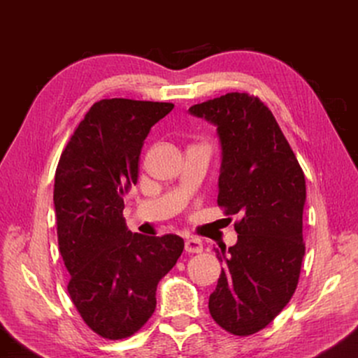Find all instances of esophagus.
Masks as SVG:
<instances>
[{
  "label": "esophagus",
  "mask_w": 358,
  "mask_h": 358,
  "mask_svg": "<svg viewBox=\"0 0 358 358\" xmlns=\"http://www.w3.org/2000/svg\"><path fill=\"white\" fill-rule=\"evenodd\" d=\"M185 250H186V252H192V254L196 252V254H199V252L203 251V243L199 238L191 237V238H187L185 241Z\"/></svg>",
  "instance_id": "1"
}]
</instances>
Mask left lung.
Instances as JSON below:
<instances>
[{
    "label": "left lung",
    "instance_id": "obj_1",
    "mask_svg": "<svg viewBox=\"0 0 358 358\" xmlns=\"http://www.w3.org/2000/svg\"><path fill=\"white\" fill-rule=\"evenodd\" d=\"M216 126L221 143L217 205L238 215V240L216 250L224 262L208 308L215 322L237 336L265 329L296 289L303 243L305 173L262 101L227 93L189 108Z\"/></svg>",
    "mask_w": 358,
    "mask_h": 358
}]
</instances>
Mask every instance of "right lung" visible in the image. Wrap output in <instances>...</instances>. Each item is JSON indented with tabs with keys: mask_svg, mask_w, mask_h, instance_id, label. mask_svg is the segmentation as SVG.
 <instances>
[{
	"mask_svg": "<svg viewBox=\"0 0 358 358\" xmlns=\"http://www.w3.org/2000/svg\"><path fill=\"white\" fill-rule=\"evenodd\" d=\"M172 108L123 98L94 102L59 157L53 203L68 292L85 324L106 339L128 338L147 324L157 282L183 252L178 235L132 234L123 217L143 141Z\"/></svg>",
	"mask_w": 358,
	"mask_h": 358,
	"instance_id": "obj_1",
	"label": "right lung"
}]
</instances>
